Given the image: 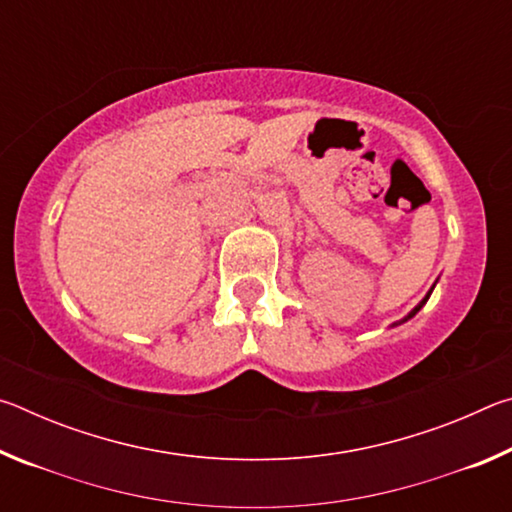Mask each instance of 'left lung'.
Wrapping results in <instances>:
<instances>
[{"label": "left lung", "instance_id": "left-lung-1", "mask_svg": "<svg viewBox=\"0 0 512 512\" xmlns=\"http://www.w3.org/2000/svg\"><path fill=\"white\" fill-rule=\"evenodd\" d=\"M429 293H431V291H429ZM429 293H427V298H424V300H422V302H420V305H418V307H415V309H413V311H411V314H409V316H406V318H404V320H409V318H413V316H415V314H418V311H420V309H422V305H424V302H427V300H429ZM404 320H402V323H404Z\"/></svg>", "mask_w": 512, "mask_h": 512}]
</instances>
